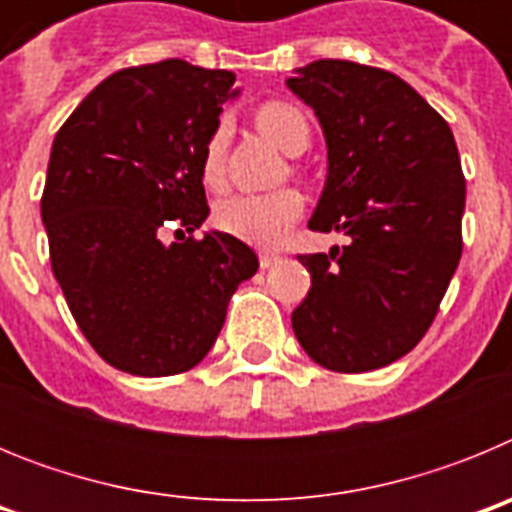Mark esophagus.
Returning a JSON list of instances; mask_svg holds the SVG:
<instances>
[{"mask_svg": "<svg viewBox=\"0 0 512 512\" xmlns=\"http://www.w3.org/2000/svg\"><path fill=\"white\" fill-rule=\"evenodd\" d=\"M277 261H279L277 253H269V251H261V253H259V264H261V269H271V266L277 264Z\"/></svg>", "mask_w": 512, "mask_h": 512, "instance_id": "1", "label": "esophagus"}]
</instances>
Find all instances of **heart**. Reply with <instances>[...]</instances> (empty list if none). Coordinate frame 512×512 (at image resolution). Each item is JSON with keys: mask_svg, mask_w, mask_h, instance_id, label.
Returning a JSON list of instances; mask_svg holds the SVG:
<instances>
[{"mask_svg": "<svg viewBox=\"0 0 512 512\" xmlns=\"http://www.w3.org/2000/svg\"><path fill=\"white\" fill-rule=\"evenodd\" d=\"M256 128L284 151L287 156H300L310 146V125L302 110L282 99H269L256 110ZM225 146H228V128L217 125L205 143L202 153V176L210 187H220L225 171ZM300 192L279 189L271 194H235L217 202L212 220L217 230L233 235L251 246H277L287 238L292 225L302 215Z\"/></svg>", "mask_w": 512, "mask_h": 512, "instance_id": "b5f03b06", "label": "heart"}]
</instances>
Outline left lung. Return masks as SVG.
<instances>
[{
	"mask_svg": "<svg viewBox=\"0 0 512 512\" xmlns=\"http://www.w3.org/2000/svg\"><path fill=\"white\" fill-rule=\"evenodd\" d=\"M287 87L328 143L307 225L351 238L297 256L312 284L292 328L330 372H372L418 346L459 266L467 184L454 133L408 81L374 66L320 58Z\"/></svg>",
	"mask_w": 512,
	"mask_h": 512,
	"instance_id": "obj_1",
	"label": "left lung"
}]
</instances>
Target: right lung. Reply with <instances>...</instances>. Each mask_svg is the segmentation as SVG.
Here are the masks:
<instances>
[{
  "instance_id": "right-lung-1",
  "label": "right lung",
  "mask_w": 512,
  "mask_h": 512,
  "mask_svg": "<svg viewBox=\"0 0 512 512\" xmlns=\"http://www.w3.org/2000/svg\"><path fill=\"white\" fill-rule=\"evenodd\" d=\"M235 74L182 58L122 69L94 87L51 148L40 215L76 325L104 361L138 377L200 364L256 253L205 223L202 153Z\"/></svg>"
}]
</instances>
